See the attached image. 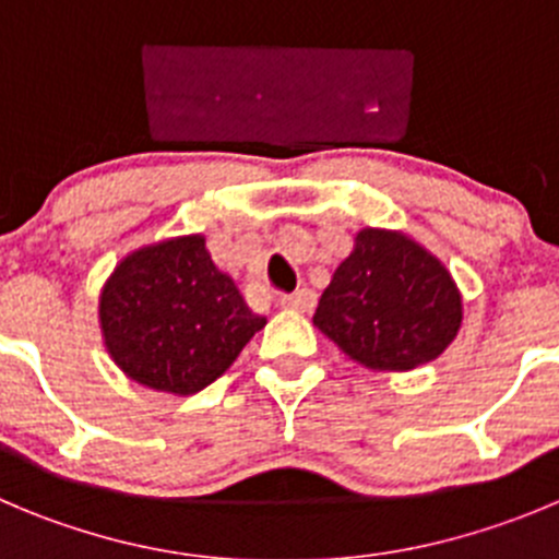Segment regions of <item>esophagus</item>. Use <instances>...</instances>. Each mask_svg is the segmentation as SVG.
Masks as SVG:
<instances>
[{
	"mask_svg": "<svg viewBox=\"0 0 559 559\" xmlns=\"http://www.w3.org/2000/svg\"><path fill=\"white\" fill-rule=\"evenodd\" d=\"M314 304H317V295L311 289H297L281 297V306L292 311H311L314 309Z\"/></svg>",
	"mask_w": 559,
	"mask_h": 559,
	"instance_id": "34e87169",
	"label": "esophagus"
}]
</instances>
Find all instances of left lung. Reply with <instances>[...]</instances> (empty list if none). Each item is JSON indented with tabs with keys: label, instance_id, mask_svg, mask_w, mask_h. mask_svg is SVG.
<instances>
[{
	"label": "left lung",
	"instance_id": "obj_1",
	"mask_svg": "<svg viewBox=\"0 0 559 559\" xmlns=\"http://www.w3.org/2000/svg\"><path fill=\"white\" fill-rule=\"evenodd\" d=\"M461 292L436 255L394 231L364 228L322 292L314 325L369 369L405 372L457 336Z\"/></svg>",
	"mask_w": 559,
	"mask_h": 559
}]
</instances>
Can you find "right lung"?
Segmentation results:
<instances>
[{
	"instance_id": "add662e5",
	"label": "right lung",
	"mask_w": 559,
	"mask_h": 559,
	"mask_svg": "<svg viewBox=\"0 0 559 559\" xmlns=\"http://www.w3.org/2000/svg\"><path fill=\"white\" fill-rule=\"evenodd\" d=\"M264 322L215 267L203 237L127 255L102 292L109 356L132 380L170 394L206 389Z\"/></svg>"
}]
</instances>
